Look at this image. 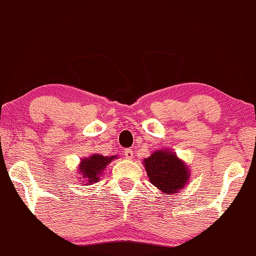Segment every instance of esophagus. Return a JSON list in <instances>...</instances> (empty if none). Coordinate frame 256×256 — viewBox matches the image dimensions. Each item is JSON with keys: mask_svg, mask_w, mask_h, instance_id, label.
Masks as SVG:
<instances>
[{"mask_svg": "<svg viewBox=\"0 0 256 256\" xmlns=\"http://www.w3.org/2000/svg\"><path fill=\"white\" fill-rule=\"evenodd\" d=\"M124 156H125V158H126V159L132 160L133 159V150H131L130 148L128 150H125Z\"/></svg>", "mask_w": 256, "mask_h": 256, "instance_id": "34e87169", "label": "esophagus"}]
</instances>
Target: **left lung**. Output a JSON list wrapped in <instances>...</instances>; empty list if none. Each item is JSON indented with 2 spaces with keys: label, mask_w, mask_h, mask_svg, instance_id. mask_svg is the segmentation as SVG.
<instances>
[{
  "label": "left lung",
  "mask_w": 256,
  "mask_h": 256,
  "mask_svg": "<svg viewBox=\"0 0 256 256\" xmlns=\"http://www.w3.org/2000/svg\"><path fill=\"white\" fill-rule=\"evenodd\" d=\"M150 182L162 195H172L182 192L188 184L192 170L172 150H158L142 161Z\"/></svg>",
  "instance_id": "left-lung-1"
}]
</instances>
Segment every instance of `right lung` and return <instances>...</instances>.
<instances>
[{
	"instance_id": "right-lung-1",
	"label": "right lung",
	"mask_w": 256,
	"mask_h": 256,
	"mask_svg": "<svg viewBox=\"0 0 256 256\" xmlns=\"http://www.w3.org/2000/svg\"><path fill=\"white\" fill-rule=\"evenodd\" d=\"M114 159H118V156H104L98 153L92 154L88 158H82L78 167V174L81 176L80 180H82L81 184L89 186L98 182L100 175L106 170V166Z\"/></svg>"
}]
</instances>
